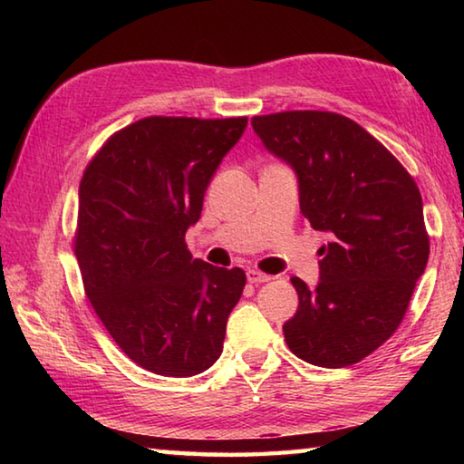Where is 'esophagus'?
I'll return each mask as SVG.
<instances>
[{
  "label": "esophagus",
  "mask_w": 464,
  "mask_h": 464,
  "mask_svg": "<svg viewBox=\"0 0 464 464\" xmlns=\"http://www.w3.org/2000/svg\"><path fill=\"white\" fill-rule=\"evenodd\" d=\"M247 280L251 285H264V282H270L272 276H268V274H264L260 270H247Z\"/></svg>",
  "instance_id": "1"
}]
</instances>
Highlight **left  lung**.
I'll use <instances>...</instances> for the list:
<instances>
[{
    "label": "left lung",
    "instance_id": "obj_1",
    "mask_svg": "<svg viewBox=\"0 0 464 464\" xmlns=\"http://www.w3.org/2000/svg\"><path fill=\"white\" fill-rule=\"evenodd\" d=\"M264 147L293 168L301 213L325 231L319 282L293 278L298 309L285 340L304 362L343 368L395 334L430 239L421 194L379 140L335 112L290 110L251 119Z\"/></svg>",
    "mask_w": 464,
    "mask_h": 464
}]
</instances>
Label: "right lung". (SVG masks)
Listing matches in <instances>:
<instances>
[{
  "mask_svg": "<svg viewBox=\"0 0 464 464\" xmlns=\"http://www.w3.org/2000/svg\"><path fill=\"white\" fill-rule=\"evenodd\" d=\"M247 119L149 116L106 140L80 184L85 295L132 362L194 376L217 362L246 272L192 260L184 237Z\"/></svg>",
  "mask_w": 464,
  "mask_h": 464,
  "instance_id": "obj_1",
  "label": "right lung"
}]
</instances>
